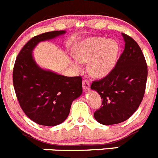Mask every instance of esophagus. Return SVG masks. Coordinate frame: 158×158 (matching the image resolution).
I'll use <instances>...</instances> for the list:
<instances>
[{
	"mask_svg": "<svg viewBox=\"0 0 158 158\" xmlns=\"http://www.w3.org/2000/svg\"><path fill=\"white\" fill-rule=\"evenodd\" d=\"M83 87L85 90H88L90 89V83H89V81L87 80H83Z\"/></svg>",
	"mask_w": 158,
	"mask_h": 158,
	"instance_id": "obj_1",
	"label": "esophagus"
}]
</instances>
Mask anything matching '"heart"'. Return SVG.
Instances as JSON below:
<instances>
[{"label": "heart", "mask_w": 158, "mask_h": 158, "mask_svg": "<svg viewBox=\"0 0 158 158\" xmlns=\"http://www.w3.org/2000/svg\"><path fill=\"white\" fill-rule=\"evenodd\" d=\"M120 47L115 40L91 37L81 40L73 50L75 58L80 63H89L88 71L94 77L109 75L117 64ZM75 69H80L77 61H71Z\"/></svg>", "instance_id": "1"}]
</instances>
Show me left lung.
<instances>
[{"label": "left lung", "mask_w": 158, "mask_h": 158, "mask_svg": "<svg viewBox=\"0 0 158 158\" xmlns=\"http://www.w3.org/2000/svg\"><path fill=\"white\" fill-rule=\"evenodd\" d=\"M122 35L125 48L114 68L90 86L102 98V106L94 112V118L106 126L123 123L136 111L147 80V65L139 45L129 35Z\"/></svg>", "instance_id": "8db88e82"}]
</instances>
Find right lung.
<instances>
[{"instance_id": "right-lung-1", "label": "right lung", "mask_w": 158, "mask_h": 158, "mask_svg": "<svg viewBox=\"0 0 158 158\" xmlns=\"http://www.w3.org/2000/svg\"><path fill=\"white\" fill-rule=\"evenodd\" d=\"M65 33L64 30L48 31L31 38L18 54L13 68V86L20 107L31 120L46 127L64 122L72 102L83 93L80 76L68 77L44 69L32 55L39 43Z\"/></svg>"}]
</instances>
